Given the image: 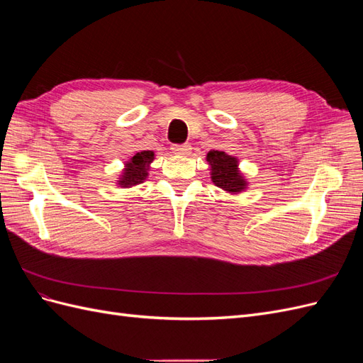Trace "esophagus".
Returning <instances> with one entry per match:
<instances>
[{
  "label": "esophagus",
  "mask_w": 363,
  "mask_h": 363,
  "mask_svg": "<svg viewBox=\"0 0 363 363\" xmlns=\"http://www.w3.org/2000/svg\"><path fill=\"white\" fill-rule=\"evenodd\" d=\"M172 151L175 155H180V156H189L192 147L189 144H177V145H172Z\"/></svg>",
  "instance_id": "esophagus-1"
}]
</instances>
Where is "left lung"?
Returning a JSON list of instances; mask_svg holds the SVG:
<instances>
[{
    "label": "left lung",
    "mask_w": 363,
    "mask_h": 363,
    "mask_svg": "<svg viewBox=\"0 0 363 363\" xmlns=\"http://www.w3.org/2000/svg\"><path fill=\"white\" fill-rule=\"evenodd\" d=\"M207 162L211 164V179L228 194H239L247 189V180L239 172L238 159L225 155L224 151L212 150L207 152Z\"/></svg>",
    "instance_id": "obj_1"
}]
</instances>
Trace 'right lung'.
I'll return each mask as SVG.
<instances>
[{
    "label": "right lung",
    "instance_id": "obj_1",
    "mask_svg": "<svg viewBox=\"0 0 363 363\" xmlns=\"http://www.w3.org/2000/svg\"><path fill=\"white\" fill-rule=\"evenodd\" d=\"M152 160H155V152L152 151L136 152V155L125 163V168L123 174H121L118 184L121 188H131V186L144 183L148 175L150 163Z\"/></svg>",
    "mask_w": 363,
    "mask_h": 363
}]
</instances>
